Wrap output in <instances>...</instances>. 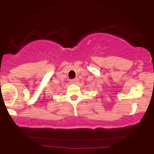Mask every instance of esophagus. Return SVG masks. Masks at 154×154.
I'll return each instance as SVG.
<instances>
[{"instance_id":"34e87169","label":"esophagus","mask_w":154,"mask_h":154,"mask_svg":"<svg viewBox=\"0 0 154 154\" xmlns=\"http://www.w3.org/2000/svg\"><path fill=\"white\" fill-rule=\"evenodd\" d=\"M70 82H71L72 84H76V83L78 82V79L75 78L74 79H71V80H70Z\"/></svg>"}]
</instances>
